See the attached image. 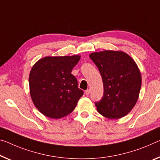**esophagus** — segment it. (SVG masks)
I'll list each match as a JSON object with an SVG mask.
<instances>
[{"instance_id":"esophagus-1","label":"esophagus","mask_w":160,"mask_h":160,"mask_svg":"<svg viewBox=\"0 0 160 160\" xmlns=\"http://www.w3.org/2000/svg\"><path fill=\"white\" fill-rule=\"evenodd\" d=\"M89 94H90V89H87V90L85 91V94L86 95L88 96V95H89Z\"/></svg>"}]
</instances>
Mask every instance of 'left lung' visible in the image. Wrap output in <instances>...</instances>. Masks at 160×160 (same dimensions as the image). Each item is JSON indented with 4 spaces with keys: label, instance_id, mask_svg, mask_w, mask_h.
Returning <instances> with one entry per match:
<instances>
[{
    "label": "left lung",
    "instance_id": "obj_1",
    "mask_svg": "<svg viewBox=\"0 0 160 160\" xmlns=\"http://www.w3.org/2000/svg\"><path fill=\"white\" fill-rule=\"evenodd\" d=\"M99 68L104 95L95 106L100 114L109 119L128 114L138 100L141 73L131 56L121 51H103L89 55Z\"/></svg>",
    "mask_w": 160,
    "mask_h": 160
}]
</instances>
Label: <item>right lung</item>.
Masks as SVG:
<instances>
[{
    "label": "right lung",
    "mask_w": 160,
    "mask_h": 160,
    "mask_svg": "<svg viewBox=\"0 0 160 160\" xmlns=\"http://www.w3.org/2000/svg\"><path fill=\"white\" fill-rule=\"evenodd\" d=\"M78 55L46 56L38 60L29 74V88L35 107L44 116L60 119L72 113L83 91L72 74Z\"/></svg>",
    "instance_id": "add662e5"
}]
</instances>
